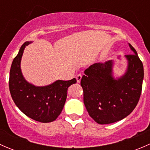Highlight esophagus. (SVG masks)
I'll use <instances>...</instances> for the list:
<instances>
[{
  "mask_svg": "<svg viewBox=\"0 0 150 150\" xmlns=\"http://www.w3.org/2000/svg\"><path fill=\"white\" fill-rule=\"evenodd\" d=\"M82 74H78V75H77L76 76V79H77V82L78 83H80L81 82V78H82Z\"/></svg>",
  "mask_w": 150,
  "mask_h": 150,
  "instance_id": "1",
  "label": "esophagus"
}]
</instances>
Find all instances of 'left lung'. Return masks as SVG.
Here are the masks:
<instances>
[{"instance_id": "obj_1", "label": "left lung", "mask_w": 150, "mask_h": 150, "mask_svg": "<svg viewBox=\"0 0 150 150\" xmlns=\"http://www.w3.org/2000/svg\"><path fill=\"white\" fill-rule=\"evenodd\" d=\"M134 54L125 55L128 69L118 79L112 76V60L95 63L85 70L81 86L89 115L97 123L110 124L130 115L138 104L144 79L143 64L131 44Z\"/></svg>"}]
</instances>
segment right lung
Here are the masks:
<instances>
[{
	"mask_svg": "<svg viewBox=\"0 0 150 150\" xmlns=\"http://www.w3.org/2000/svg\"><path fill=\"white\" fill-rule=\"evenodd\" d=\"M29 43L25 42L22 45L11 64L8 81L11 96L18 108L28 117L40 122H52L61 114L68 88L77 81L75 78L57 81L43 87L27 82L21 72L20 62L25 48Z\"/></svg>",
	"mask_w": 150,
	"mask_h": 150,
	"instance_id": "1",
	"label": "right lung"
}]
</instances>
